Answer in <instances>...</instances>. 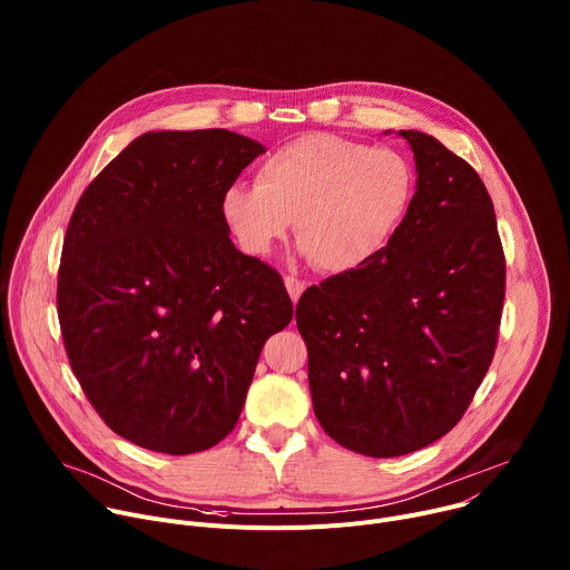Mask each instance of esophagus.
Masks as SVG:
<instances>
[{"mask_svg":"<svg viewBox=\"0 0 570 570\" xmlns=\"http://www.w3.org/2000/svg\"><path fill=\"white\" fill-rule=\"evenodd\" d=\"M284 286H286V291H288V295H291V299L297 304V299H299V295L304 293V288H306V284L302 282V279H295V277H284Z\"/></svg>","mask_w":570,"mask_h":570,"instance_id":"obj_1","label":"esophagus"}]
</instances>
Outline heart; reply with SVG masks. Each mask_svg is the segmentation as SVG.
I'll list each match as a JSON object with an SVG mask.
<instances>
[{"label":"heart","instance_id":"b5f03b06","mask_svg":"<svg viewBox=\"0 0 570 570\" xmlns=\"http://www.w3.org/2000/svg\"><path fill=\"white\" fill-rule=\"evenodd\" d=\"M417 196L411 159L332 132L299 135L257 169V185L234 183L220 218L238 248L268 257L295 220L302 253L327 273H354L383 255Z\"/></svg>","mask_w":570,"mask_h":570}]
</instances>
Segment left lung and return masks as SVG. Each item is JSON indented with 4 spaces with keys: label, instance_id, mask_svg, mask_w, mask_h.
Returning <instances> with one entry per match:
<instances>
[{
    "label": "left lung",
    "instance_id": "8db88e82",
    "mask_svg": "<svg viewBox=\"0 0 570 570\" xmlns=\"http://www.w3.org/2000/svg\"><path fill=\"white\" fill-rule=\"evenodd\" d=\"M396 135L417 171L409 220L383 255L306 288L295 311L320 426L370 458L413 453L460 422L490 370L505 297L478 174L426 132Z\"/></svg>",
    "mask_w": 570,
    "mask_h": 570
}]
</instances>
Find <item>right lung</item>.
Here are the masks:
<instances>
[{"mask_svg":"<svg viewBox=\"0 0 570 570\" xmlns=\"http://www.w3.org/2000/svg\"><path fill=\"white\" fill-rule=\"evenodd\" d=\"M266 146L229 132L132 139L80 196L58 320L71 370L128 442L187 455L236 424L264 343L293 317L277 271L234 248L220 196Z\"/></svg>","mask_w":570,"mask_h":570,"instance_id":"right-lung-1","label":"right lung"}]
</instances>
